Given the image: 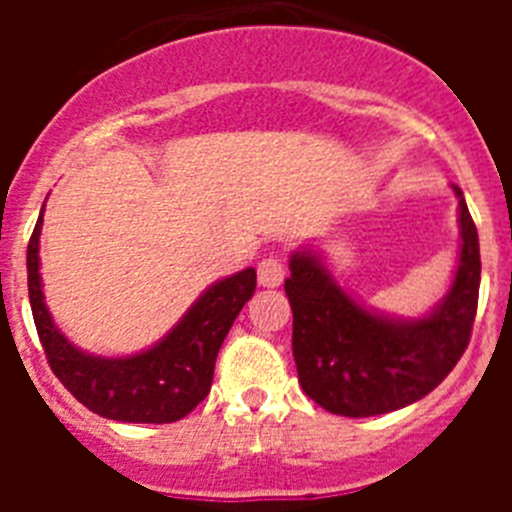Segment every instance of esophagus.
Listing matches in <instances>:
<instances>
[{"label": "esophagus", "mask_w": 512, "mask_h": 512, "mask_svg": "<svg viewBox=\"0 0 512 512\" xmlns=\"http://www.w3.org/2000/svg\"><path fill=\"white\" fill-rule=\"evenodd\" d=\"M284 277H287V269H284L282 259H277V256H269V259H264L259 264V284L261 287H279V284L284 282Z\"/></svg>", "instance_id": "1"}]
</instances>
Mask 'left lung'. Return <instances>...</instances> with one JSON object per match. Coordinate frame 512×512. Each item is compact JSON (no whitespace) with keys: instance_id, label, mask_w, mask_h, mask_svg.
Returning a JSON list of instances; mask_svg holds the SVG:
<instances>
[{"instance_id":"8db88e82","label":"left lung","mask_w":512,"mask_h":512,"mask_svg":"<svg viewBox=\"0 0 512 512\" xmlns=\"http://www.w3.org/2000/svg\"><path fill=\"white\" fill-rule=\"evenodd\" d=\"M459 197V259L449 292L420 315L400 318L361 305L338 284L323 256H289L284 292L292 305V354L302 390L346 418L392 413L433 392L461 359L479 297V238Z\"/></svg>"}]
</instances>
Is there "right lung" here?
<instances>
[{
    "label": "right lung",
    "mask_w": 512,
    "mask_h": 512,
    "mask_svg": "<svg viewBox=\"0 0 512 512\" xmlns=\"http://www.w3.org/2000/svg\"><path fill=\"white\" fill-rule=\"evenodd\" d=\"M45 210V205H43ZM43 210L27 243V292L53 374L76 400L120 423H174L207 397L217 351L253 289L256 269L217 279L161 341L130 356H94L63 336L45 305L40 279Z\"/></svg>",
    "instance_id": "1"
}]
</instances>
